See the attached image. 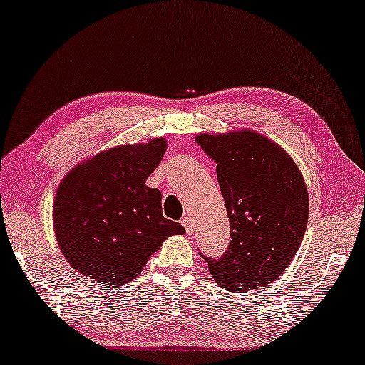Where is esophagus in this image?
Wrapping results in <instances>:
<instances>
[{"label":"esophagus","instance_id":"esophagus-1","mask_svg":"<svg viewBox=\"0 0 365 365\" xmlns=\"http://www.w3.org/2000/svg\"><path fill=\"white\" fill-rule=\"evenodd\" d=\"M181 224L184 225V229H185V232L189 233V235H190L192 232H194V221H192L190 216H184L181 219Z\"/></svg>","mask_w":365,"mask_h":365}]
</instances>
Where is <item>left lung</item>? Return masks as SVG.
Wrapping results in <instances>:
<instances>
[{
  "instance_id": "1",
  "label": "left lung",
  "mask_w": 365,
  "mask_h": 365,
  "mask_svg": "<svg viewBox=\"0 0 365 365\" xmlns=\"http://www.w3.org/2000/svg\"><path fill=\"white\" fill-rule=\"evenodd\" d=\"M216 173L232 242L221 259L205 257L212 279L227 291L265 287L281 277L304 240L307 184L292 157L254 130L195 136Z\"/></svg>"
}]
</instances>
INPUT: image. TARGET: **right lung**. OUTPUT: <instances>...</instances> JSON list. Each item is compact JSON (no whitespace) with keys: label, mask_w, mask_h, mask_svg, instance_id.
<instances>
[{"label":"right lung","mask_w":365,"mask_h":365,"mask_svg":"<svg viewBox=\"0 0 365 365\" xmlns=\"http://www.w3.org/2000/svg\"><path fill=\"white\" fill-rule=\"evenodd\" d=\"M167 140L101 150L68 173L53 200V230L66 262L103 286L135 279L148 259L184 227L162 215V194L146 185Z\"/></svg>","instance_id":"obj_1"}]
</instances>
